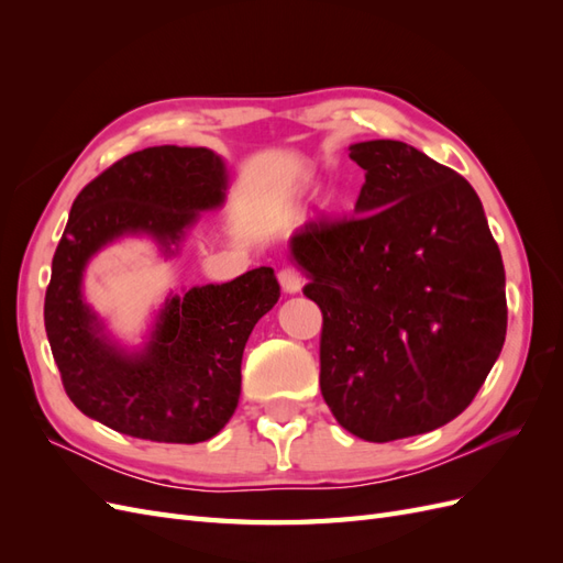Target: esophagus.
Listing matches in <instances>:
<instances>
[{
	"label": "esophagus",
	"mask_w": 563,
	"mask_h": 563,
	"mask_svg": "<svg viewBox=\"0 0 563 563\" xmlns=\"http://www.w3.org/2000/svg\"><path fill=\"white\" fill-rule=\"evenodd\" d=\"M279 284L286 294H298L302 288V275L300 269L294 267V265H284L279 269Z\"/></svg>",
	"instance_id": "34e87169"
}]
</instances>
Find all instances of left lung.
I'll use <instances>...</instances> for the list:
<instances>
[{
	"instance_id": "8db88e82",
	"label": "left lung",
	"mask_w": 563,
	"mask_h": 563,
	"mask_svg": "<svg viewBox=\"0 0 563 563\" xmlns=\"http://www.w3.org/2000/svg\"><path fill=\"white\" fill-rule=\"evenodd\" d=\"M366 183L352 218L291 240L321 310L319 387L335 420L395 441L460 416L507 333L505 267L482 201L453 168L399 141L350 147Z\"/></svg>"
}]
</instances>
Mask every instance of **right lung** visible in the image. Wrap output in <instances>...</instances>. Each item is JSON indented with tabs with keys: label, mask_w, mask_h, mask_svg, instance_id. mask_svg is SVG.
<instances>
[{
	"label": "right lung",
	"mask_w": 563,
	"mask_h": 563,
	"mask_svg": "<svg viewBox=\"0 0 563 563\" xmlns=\"http://www.w3.org/2000/svg\"><path fill=\"white\" fill-rule=\"evenodd\" d=\"M223 162L207 147L133 152L77 195L51 263L44 327L67 397L108 428L164 444H197L225 428L242 389V354L258 319L275 308L272 267L172 298L139 356L98 335L81 302V269L114 236L150 232L168 249L197 211L223 201Z\"/></svg>",
	"instance_id": "1"
}]
</instances>
